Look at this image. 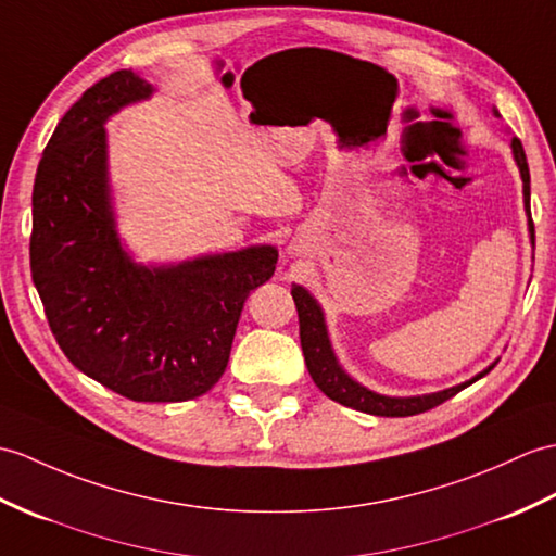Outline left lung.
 I'll return each mask as SVG.
<instances>
[{"label":"left lung","mask_w":556,"mask_h":556,"mask_svg":"<svg viewBox=\"0 0 556 556\" xmlns=\"http://www.w3.org/2000/svg\"><path fill=\"white\" fill-rule=\"evenodd\" d=\"M497 113V111H495ZM511 153L514 161L519 165V173L523 179V208L528 213V231H531V243H535V227L531 219V173H528V163H526V151L521 147L519 139H511ZM291 295L295 301V309H299V325H301V348L305 355V365L309 377L317 383V389L325 393L327 397L337 400V403L353 407L359 412H367V415H377V417H412V415H421V412L431 409L435 405L445 403L453 395H457L462 389H467L473 381H479L481 377L497 365V359L488 369L481 374H476L473 379L464 381L459 386H453V389L429 393V395H412V397H391V395H381L365 389L363 383H357L345 374V369L339 365L337 353H333L331 341H329V331H327V321L325 313H321L319 303L309 295L299 283L291 287Z\"/></svg>","instance_id":"1"}]
</instances>
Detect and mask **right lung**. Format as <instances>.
<instances>
[{
  "label": "right lung",
  "instance_id": "1",
  "mask_svg": "<svg viewBox=\"0 0 556 556\" xmlns=\"http://www.w3.org/2000/svg\"><path fill=\"white\" fill-rule=\"evenodd\" d=\"M151 94L144 77L115 71L63 115L35 175L30 273L77 369L137 403H182L225 374L243 303L279 253L251 247L147 267L123 249L103 123Z\"/></svg>",
  "mask_w": 556,
  "mask_h": 556
}]
</instances>
